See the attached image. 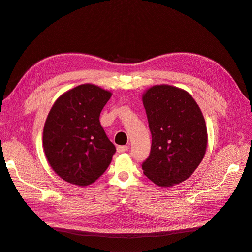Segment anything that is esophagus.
Returning <instances> with one entry per match:
<instances>
[{
	"mask_svg": "<svg viewBox=\"0 0 252 252\" xmlns=\"http://www.w3.org/2000/svg\"><path fill=\"white\" fill-rule=\"evenodd\" d=\"M127 149H128L127 146H117V147H116V150H117L118 153L126 152V151H127Z\"/></svg>",
	"mask_w": 252,
	"mask_h": 252,
	"instance_id": "esophagus-1",
	"label": "esophagus"
}]
</instances>
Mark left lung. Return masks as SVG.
<instances>
[{
	"mask_svg": "<svg viewBox=\"0 0 252 252\" xmlns=\"http://www.w3.org/2000/svg\"><path fill=\"white\" fill-rule=\"evenodd\" d=\"M142 100L152 135L144 175L159 187L175 186L190 178L203 159L205 119L189 93L174 86H153Z\"/></svg>",
	"mask_w": 252,
	"mask_h": 252,
	"instance_id": "left-lung-1",
	"label": "left lung"
}]
</instances>
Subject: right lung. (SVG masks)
<instances>
[{
	"label": "right lung",
	"mask_w": 252,
	"mask_h": 252,
	"mask_svg": "<svg viewBox=\"0 0 252 252\" xmlns=\"http://www.w3.org/2000/svg\"><path fill=\"white\" fill-rule=\"evenodd\" d=\"M112 95L96 85H79L53 104L43 130V147L53 170L79 187L96 182L116 149L100 124V113Z\"/></svg>",
	"instance_id": "add662e5"
}]
</instances>
